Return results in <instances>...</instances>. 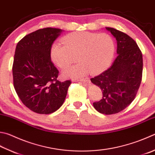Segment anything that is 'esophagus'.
Listing matches in <instances>:
<instances>
[{
  "label": "esophagus",
  "instance_id": "obj_1",
  "mask_svg": "<svg viewBox=\"0 0 155 155\" xmlns=\"http://www.w3.org/2000/svg\"><path fill=\"white\" fill-rule=\"evenodd\" d=\"M78 81H82V82H90V79L88 78H81V79H80V80H78Z\"/></svg>",
  "mask_w": 155,
  "mask_h": 155
}]
</instances>
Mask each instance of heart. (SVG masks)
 <instances>
[{
	"label": "heart",
	"instance_id": "heart-1",
	"mask_svg": "<svg viewBox=\"0 0 155 155\" xmlns=\"http://www.w3.org/2000/svg\"><path fill=\"white\" fill-rule=\"evenodd\" d=\"M63 44L54 43L51 46V59L61 69L74 62L77 56L79 63L65 69V78H79L90 71L98 74L106 69L111 63L115 50L113 38L106 33L76 31L66 35L61 40Z\"/></svg>",
	"mask_w": 155,
	"mask_h": 155
}]
</instances>
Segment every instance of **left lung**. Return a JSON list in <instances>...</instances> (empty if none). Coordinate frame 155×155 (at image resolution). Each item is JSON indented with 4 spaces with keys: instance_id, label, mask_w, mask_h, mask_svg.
Here are the masks:
<instances>
[{
    "instance_id": "1",
    "label": "left lung",
    "mask_w": 155,
    "mask_h": 155,
    "mask_svg": "<svg viewBox=\"0 0 155 155\" xmlns=\"http://www.w3.org/2000/svg\"><path fill=\"white\" fill-rule=\"evenodd\" d=\"M106 29L117 40L118 55L109 69L90 80L103 92L101 100L93 103L95 109L112 115L125 109L136 98L142 81L143 59L133 38L115 28Z\"/></svg>"
}]
</instances>
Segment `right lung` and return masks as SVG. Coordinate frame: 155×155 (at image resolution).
Returning <instances> with one entry per match:
<instances>
[{"instance_id":"add662e5","label":"right lung","mask_w":155,"mask_h":155,"mask_svg":"<svg viewBox=\"0 0 155 155\" xmlns=\"http://www.w3.org/2000/svg\"><path fill=\"white\" fill-rule=\"evenodd\" d=\"M62 30L46 28L26 35L17 43L13 64V86L23 104L32 111L50 114L62 106L71 80H57L51 59L52 43Z\"/></svg>"}]
</instances>
